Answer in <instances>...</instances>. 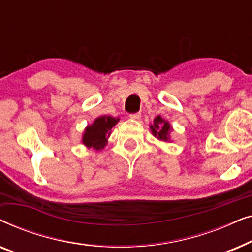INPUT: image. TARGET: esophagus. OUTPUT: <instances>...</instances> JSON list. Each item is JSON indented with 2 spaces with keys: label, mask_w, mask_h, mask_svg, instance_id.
Here are the masks:
<instances>
[{
  "label": "esophagus",
  "mask_w": 252,
  "mask_h": 252,
  "mask_svg": "<svg viewBox=\"0 0 252 252\" xmlns=\"http://www.w3.org/2000/svg\"><path fill=\"white\" fill-rule=\"evenodd\" d=\"M129 118L130 119H134V120H139L141 118V113L140 112L132 113V115H129Z\"/></svg>",
  "instance_id": "34e87169"
}]
</instances>
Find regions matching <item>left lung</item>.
<instances>
[{"instance_id":"1","label":"left lung","mask_w":252,"mask_h":252,"mask_svg":"<svg viewBox=\"0 0 252 252\" xmlns=\"http://www.w3.org/2000/svg\"><path fill=\"white\" fill-rule=\"evenodd\" d=\"M150 128L155 136H157L158 139L164 140V141L168 140V133H170V130L172 129L170 124L165 122V120L159 116L155 119L154 125H151Z\"/></svg>"}]
</instances>
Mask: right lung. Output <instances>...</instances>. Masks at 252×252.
Returning <instances> with one entry per match:
<instances>
[{"label": "right lung", "instance_id": "obj_1", "mask_svg": "<svg viewBox=\"0 0 252 252\" xmlns=\"http://www.w3.org/2000/svg\"><path fill=\"white\" fill-rule=\"evenodd\" d=\"M118 120V118H112L110 116L99 117L93 123V125L86 128L82 142L85 146L95 150L103 149L106 144V137L110 135V129L116 125Z\"/></svg>", "mask_w": 252, "mask_h": 252}]
</instances>
